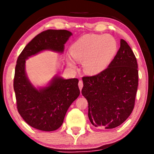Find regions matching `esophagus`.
I'll return each mask as SVG.
<instances>
[{"mask_svg": "<svg viewBox=\"0 0 154 154\" xmlns=\"http://www.w3.org/2000/svg\"><path fill=\"white\" fill-rule=\"evenodd\" d=\"M83 81H79V87L80 90H82V88H83Z\"/></svg>", "mask_w": 154, "mask_h": 154, "instance_id": "34e87169", "label": "esophagus"}]
</instances>
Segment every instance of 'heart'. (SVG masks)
I'll list each match as a JSON object with an SVG mask.
<instances>
[{
    "label": "heart",
    "mask_w": 154,
    "mask_h": 154,
    "mask_svg": "<svg viewBox=\"0 0 154 154\" xmlns=\"http://www.w3.org/2000/svg\"><path fill=\"white\" fill-rule=\"evenodd\" d=\"M117 49V42L112 35L87 34L71 45L70 54L74 60L83 62L86 73L95 75L102 73L109 66ZM66 62L71 68L76 67L71 57H67Z\"/></svg>",
    "instance_id": "obj_1"
}]
</instances>
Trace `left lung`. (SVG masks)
I'll return each instance as SVG.
<instances>
[{
    "mask_svg": "<svg viewBox=\"0 0 154 154\" xmlns=\"http://www.w3.org/2000/svg\"><path fill=\"white\" fill-rule=\"evenodd\" d=\"M137 68L132 49L121 39L119 51L108 68L93 76L83 77L81 92L88 100L92 125L112 129L130 116L138 87Z\"/></svg>",
    "mask_w": 154,
    "mask_h": 154,
    "instance_id": "obj_1",
    "label": "left lung"
}]
</instances>
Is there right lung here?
Returning a JSON list of instances; mask_svg holds the SVG:
<instances>
[{
  "instance_id": "right-lung-1",
  "label": "right lung",
  "mask_w": 154,
  "mask_h": 154,
  "mask_svg": "<svg viewBox=\"0 0 154 154\" xmlns=\"http://www.w3.org/2000/svg\"><path fill=\"white\" fill-rule=\"evenodd\" d=\"M72 33L48 29L31 40L19 56L15 66L14 90L18 112L31 127L54 131L62 125L69 106L80 94L79 79L55 75L45 87L35 88L25 69L26 60L44 50L63 53Z\"/></svg>"
}]
</instances>
